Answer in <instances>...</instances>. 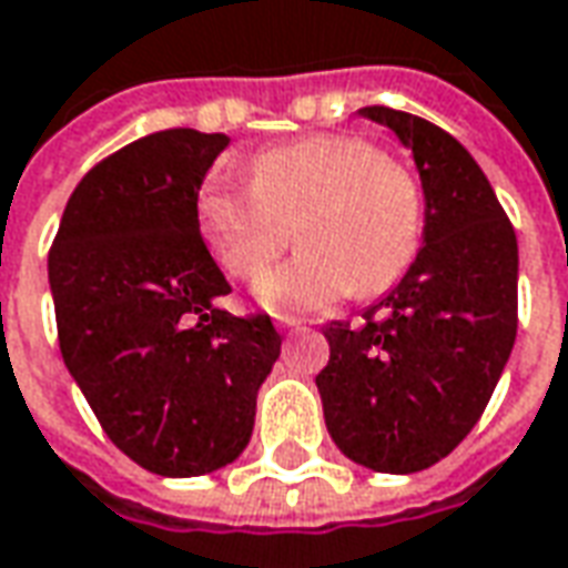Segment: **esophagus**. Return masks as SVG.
<instances>
[{
  "label": "esophagus",
  "instance_id": "esophagus-1",
  "mask_svg": "<svg viewBox=\"0 0 568 568\" xmlns=\"http://www.w3.org/2000/svg\"><path fill=\"white\" fill-rule=\"evenodd\" d=\"M275 324L281 331H300V327H303V322L293 318V315H275Z\"/></svg>",
  "mask_w": 568,
  "mask_h": 568
}]
</instances>
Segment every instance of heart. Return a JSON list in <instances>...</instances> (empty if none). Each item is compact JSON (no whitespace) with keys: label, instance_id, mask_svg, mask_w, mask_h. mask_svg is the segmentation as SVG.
Instances as JSON below:
<instances>
[{"label":"heart","instance_id":"b5f03b06","mask_svg":"<svg viewBox=\"0 0 568 568\" xmlns=\"http://www.w3.org/2000/svg\"><path fill=\"white\" fill-rule=\"evenodd\" d=\"M197 213L219 265L237 281H256L296 229L303 253L256 284L272 312H318L355 291L396 287L426 232L420 179L362 135H312L265 151L253 185L213 182Z\"/></svg>","mask_w":568,"mask_h":568}]
</instances>
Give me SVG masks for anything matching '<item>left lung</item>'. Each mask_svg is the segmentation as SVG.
I'll use <instances>...</instances> for the list:
<instances>
[{"label":"left lung","instance_id":"left-lung-1","mask_svg":"<svg viewBox=\"0 0 568 568\" xmlns=\"http://www.w3.org/2000/svg\"><path fill=\"white\" fill-rule=\"evenodd\" d=\"M410 148L426 194L424 246L362 322H331L315 377L343 455L377 473L439 464L483 417L516 339V232L470 151L393 108H362Z\"/></svg>","mask_w":568,"mask_h":568}]
</instances>
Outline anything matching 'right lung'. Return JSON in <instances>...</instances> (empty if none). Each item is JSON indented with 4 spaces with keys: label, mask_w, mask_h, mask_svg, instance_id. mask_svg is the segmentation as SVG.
I'll return each instance as SVG.
<instances>
[{
    "label": "right lung",
    "mask_w": 568,
    "mask_h": 568,
    "mask_svg": "<svg viewBox=\"0 0 568 568\" xmlns=\"http://www.w3.org/2000/svg\"><path fill=\"white\" fill-rule=\"evenodd\" d=\"M222 132L163 129L95 163L49 250L61 358L108 439L158 476H203L246 448L281 355L268 315L216 308L232 284L201 237L197 191Z\"/></svg>",
    "instance_id": "add662e5"
}]
</instances>
